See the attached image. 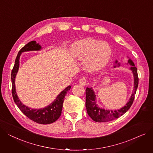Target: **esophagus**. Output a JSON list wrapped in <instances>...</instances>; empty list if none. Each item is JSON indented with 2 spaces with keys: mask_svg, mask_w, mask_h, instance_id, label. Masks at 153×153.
I'll return each instance as SVG.
<instances>
[{
  "mask_svg": "<svg viewBox=\"0 0 153 153\" xmlns=\"http://www.w3.org/2000/svg\"><path fill=\"white\" fill-rule=\"evenodd\" d=\"M87 79H86L85 77H82V78H81V79L79 80V84H80V85H84V86L87 84Z\"/></svg>",
  "mask_w": 153,
  "mask_h": 153,
  "instance_id": "1",
  "label": "esophagus"
}]
</instances>
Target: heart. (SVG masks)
<instances>
[{
    "mask_svg": "<svg viewBox=\"0 0 153 153\" xmlns=\"http://www.w3.org/2000/svg\"><path fill=\"white\" fill-rule=\"evenodd\" d=\"M70 53L73 59L84 61V65L87 71L95 72L107 65L112 55V49L105 41L85 38L73 43Z\"/></svg>",
    "mask_w": 153,
    "mask_h": 153,
    "instance_id": "obj_1",
    "label": "heart"
}]
</instances>
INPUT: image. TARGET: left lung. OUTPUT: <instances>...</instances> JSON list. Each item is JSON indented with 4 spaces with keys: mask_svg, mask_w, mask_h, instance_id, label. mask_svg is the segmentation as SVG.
<instances>
[{
    "mask_svg": "<svg viewBox=\"0 0 153 153\" xmlns=\"http://www.w3.org/2000/svg\"><path fill=\"white\" fill-rule=\"evenodd\" d=\"M128 63L130 65V67L128 68V69L131 71L134 76V89L133 91H132V94L130 96V98L124 107L116 110H108L99 107L98 105H97L96 95L95 94L94 90H93L92 87H87L85 90V106L87 114L94 121L98 122V123H106V122L116 119L125 114L129 109L132 103H133V101L135 98V95L136 94V91L138 85V77L137 74V69L135 67L133 61L129 58L128 60ZM120 66V63L118 62L117 60H116L114 68L119 67Z\"/></svg>",
    "mask_w": 153,
    "mask_h": 153,
    "instance_id": "8db88e82",
    "label": "left lung"
}]
</instances>
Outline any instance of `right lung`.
I'll return each mask as SVG.
<instances>
[{"label":"right lung","mask_w":153,"mask_h":153,"mask_svg":"<svg viewBox=\"0 0 153 153\" xmlns=\"http://www.w3.org/2000/svg\"><path fill=\"white\" fill-rule=\"evenodd\" d=\"M41 49V45L37 44L35 40H33L27 43L19 51L15 59V65L12 71V91L15 103L25 116L37 123L40 124H49L55 122L62 114L65 97L67 94V91L70 90L71 87L70 85L68 86L57 96L52 103L45 108L40 109L30 108L23 105L17 95L15 87V77L19 69V58L22 53L25 52H29V51H39Z\"/></svg>","instance_id":"1"}]
</instances>
